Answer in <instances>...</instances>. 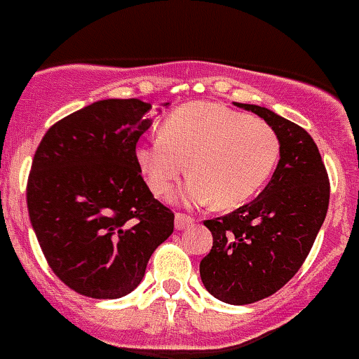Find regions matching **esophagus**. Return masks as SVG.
Returning a JSON list of instances; mask_svg holds the SVG:
<instances>
[{
    "mask_svg": "<svg viewBox=\"0 0 359 359\" xmlns=\"http://www.w3.org/2000/svg\"><path fill=\"white\" fill-rule=\"evenodd\" d=\"M193 222L194 220L191 219V217H187V215H183V213H176V219H174V226H176V229L189 228Z\"/></svg>",
    "mask_w": 359,
    "mask_h": 359,
    "instance_id": "esophagus-1",
    "label": "esophagus"
}]
</instances>
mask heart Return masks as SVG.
Wrapping results in <instances>:
<instances>
[{"label": "heart", "mask_w": 359, "mask_h": 359, "mask_svg": "<svg viewBox=\"0 0 359 359\" xmlns=\"http://www.w3.org/2000/svg\"><path fill=\"white\" fill-rule=\"evenodd\" d=\"M280 157V139L265 120L211 102L185 103L163 120L161 133L139 142L135 159L154 194H168L185 170L187 203L220 209L250 200Z\"/></svg>", "instance_id": "obj_1"}]
</instances>
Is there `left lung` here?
Listing matches in <instances>:
<instances>
[{
	"mask_svg": "<svg viewBox=\"0 0 359 359\" xmlns=\"http://www.w3.org/2000/svg\"><path fill=\"white\" fill-rule=\"evenodd\" d=\"M235 105L265 120L280 139V161L259 196L203 222L213 235L211 252L200 261L203 287L243 306L274 294L302 266L325 222L330 183L308 131L271 109Z\"/></svg>",
	"mask_w": 359,
	"mask_h": 359,
	"instance_id": "1",
	"label": "left lung"
}]
</instances>
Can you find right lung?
I'll list each match as a JSON object with an SVG mask.
<instances>
[{"instance_id":"obj_1","label":"right lung","mask_w":359,"mask_h":359,"mask_svg":"<svg viewBox=\"0 0 359 359\" xmlns=\"http://www.w3.org/2000/svg\"><path fill=\"white\" fill-rule=\"evenodd\" d=\"M150 109L137 98L90 103L51 126L33 157L31 226L51 271L85 297L131 293L174 231V213L154 198L135 159Z\"/></svg>"}]
</instances>
